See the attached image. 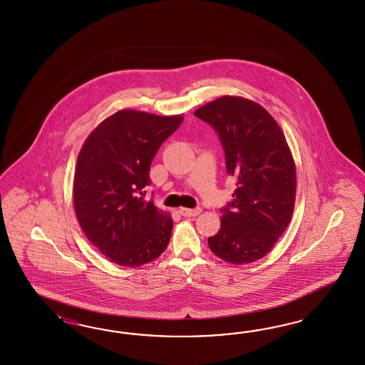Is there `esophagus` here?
Returning <instances> with one entry per match:
<instances>
[{
	"mask_svg": "<svg viewBox=\"0 0 365 365\" xmlns=\"http://www.w3.org/2000/svg\"><path fill=\"white\" fill-rule=\"evenodd\" d=\"M200 209H186V207H180L179 212L183 215V217H197L200 214Z\"/></svg>",
	"mask_w": 365,
	"mask_h": 365,
	"instance_id": "esophagus-1",
	"label": "esophagus"
}]
</instances>
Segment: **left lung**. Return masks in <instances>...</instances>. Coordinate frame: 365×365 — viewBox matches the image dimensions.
Returning a JSON list of instances; mask_svg holds the SVG:
<instances>
[{
	"instance_id": "1",
	"label": "left lung",
	"mask_w": 365,
	"mask_h": 365,
	"mask_svg": "<svg viewBox=\"0 0 365 365\" xmlns=\"http://www.w3.org/2000/svg\"><path fill=\"white\" fill-rule=\"evenodd\" d=\"M194 115L220 135L227 174L237 179L209 247L232 265L255 262L272 252L294 210L296 165L285 135L262 106L240 96H222Z\"/></svg>"
}]
</instances>
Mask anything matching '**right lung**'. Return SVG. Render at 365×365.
Segmentation results:
<instances>
[{"instance_id": "1", "label": "right lung", "mask_w": 365, "mask_h": 365, "mask_svg": "<svg viewBox=\"0 0 365 365\" xmlns=\"http://www.w3.org/2000/svg\"><path fill=\"white\" fill-rule=\"evenodd\" d=\"M183 115L118 110L89 133L78 156L73 205L81 230L116 265L136 267L166 250L174 221L144 199L150 166Z\"/></svg>"}]
</instances>
